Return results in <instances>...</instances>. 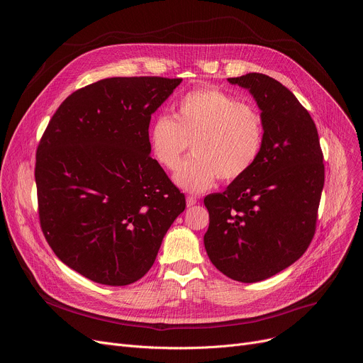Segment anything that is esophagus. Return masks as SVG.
Instances as JSON below:
<instances>
[{
  "instance_id": "obj_1",
  "label": "esophagus",
  "mask_w": 363,
  "mask_h": 363,
  "mask_svg": "<svg viewBox=\"0 0 363 363\" xmlns=\"http://www.w3.org/2000/svg\"><path fill=\"white\" fill-rule=\"evenodd\" d=\"M198 202V199H196V196H186V206H194L195 203Z\"/></svg>"
}]
</instances>
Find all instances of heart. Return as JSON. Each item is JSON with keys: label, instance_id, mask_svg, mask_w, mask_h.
Returning <instances> with one entry per match:
<instances>
[{"label": "heart", "instance_id": "heart-1", "mask_svg": "<svg viewBox=\"0 0 363 363\" xmlns=\"http://www.w3.org/2000/svg\"><path fill=\"white\" fill-rule=\"evenodd\" d=\"M189 144L194 155L174 175L179 188L199 194L214 186L217 178L238 179L262 157L263 115L218 89L188 91L172 116L161 115L152 122L147 145L155 162L174 171Z\"/></svg>", "mask_w": 363, "mask_h": 363}]
</instances>
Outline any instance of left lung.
<instances>
[{
    "mask_svg": "<svg viewBox=\"0 0 363 363\" xmlns=\"http://www.w3.org/2000/svg\"><path fill=\"white\" fill-rule=\"evenodd\" d=\"M228 82L257 101L264 146L244 177L205 196L210 227L203 245L223 274L255 283L291 266L312 241L325 184L323 153L313 119L286 86L262 73Z\"/></svg>",
    "mask_w": 363,
    "mask_h": 363,
    "instance_id": "8db88e82",
    "label": "left lung"
}]
</instances>
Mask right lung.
<instances>
[{
	"instance_id": "obj_1",
	"label": "right lung",
	"mask_w": 363,
	"mask_h": 363,
	"mask_svg": "<svg viewBox=\"0 0 363 363\" xmlns=\"http://www.w3.org/2000/svg\"><path fill=\"white\" fill-rule=\"evenodd\" d=\"M182 79L111 77L72 93L37 149L44 237L86 279L128 286L142 279L185 210V196L149 157L152 113Z\"/></svg>"
}]
</instances>
